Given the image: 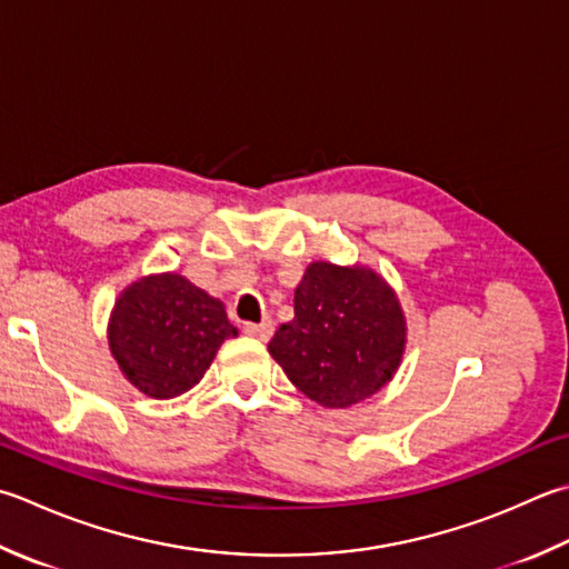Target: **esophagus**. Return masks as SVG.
I'll return each instance as SVG.
<instances>
[{
    "label": "esophagus",
    "mask_w": 569,
    "mask_h": 569,
    "mask_svg": "<svg viewBox=\"0 0 569 569\" xmlns=\"http://www.w3.org/2000/svg\"><path fill=\"white\" fill-rule=\"evenodd\" d=\"M243 330L249 332L251 338H259V340H269L273 336V322L271 320H263V322H247Z\"/></svg>",
    "instance_id": "1"
}]
</instances>
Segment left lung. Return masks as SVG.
I'll return each mask as SVG.
<instances>
[{
  "label": "left lung",
  "mask_w": 569,
  "mask_h": 569,
  "mask_svg": "<svg viewBox=\"0 0 569 569\" xmlns=\"http://www.w3.org/2000/svg\"><path fill=\"white\" fill-rule=\"evenodd\" d=\"M407 348L402 303L370 266L313 261L293 296V320L271 358L320 407L348 409L392 382Z\"/></svg>",
  "instance_id": "8db88e82"
}]
</instances>
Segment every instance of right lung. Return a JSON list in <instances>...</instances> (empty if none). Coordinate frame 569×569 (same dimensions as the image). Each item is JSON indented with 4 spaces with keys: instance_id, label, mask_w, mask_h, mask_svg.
<instances>
[{
    "instance_id": "1",
    "label": "right lung",
    "mask_w": 569,
    "mask_h": 569,
    "mask_svg": "<svg viewBox=\"0 0 569 569\" xmlns=\"http://www.w3.org/2000/svg\"><path fill=\"white\" fill-rule=\"evenodd\" d=\"M237 336L224 303L174 271L130 283L108 320V348L122 377L152 399L189 392L221 342Z\"/></svg>"
}]
</instances>
